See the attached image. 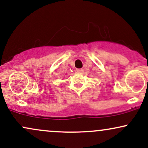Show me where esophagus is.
<instances>
[{"instance_id":"obj_1","label":"esophagus","mask_w":148,"mask_h":148,"mask_svg":"<svg viewBox=\"0 0 148 148\" xmlns=\"http://www.w3.org/2000/svg\"><path fill=\"white\" fill-rule=\"evenodd\" d=\"M76 72L79 73H81L84 72V69H78L77 70H76Z\"/></svg>"}]
</instances>
